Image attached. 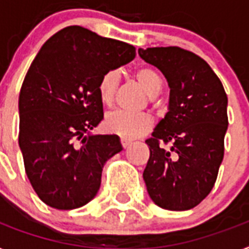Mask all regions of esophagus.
I'll return each mask as SVG.
<instances>
[{"mask_svg":"<svg viewBox=\"0 0 249 249\" xmlns=\"http://www.w3.org/2000/svg\"><path fill=\"white\" fill-rule=\"evenodd\" d=\"M130 141H128V139H125V138H121V145L124 147V148H126V147H129L130 145Z\"/></svg>","mask_w":249,"mask_h":249,"instance_id":"1","label":"esophagus"}]
</instances>
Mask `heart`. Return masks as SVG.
Segmentation results:
<instances>
[{
  "label": "heart",
  "mask_w": 249,
  "mask_h": 249,
  "mask_svg": "<svg viewBox=\"0 0 249 249\" xmlns=\"http://www.w3.org/2000/svg\"><path fill=\"white\" fill-rule=\"evenodd\" d=\"M137 82L144 92L151 97L157 96L162 88V79L152 68H141L134 72ZM120 74L118 70H108L101 76L98 82V94L104 104H111L118 90ZM153 120L147 114H130L126 111H112L105 119L107 130L120 135L125 139L138 138L152 128Z\"/></svg>",
  "instance_id": "b5f03b06"
}]
</instances>
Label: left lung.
Here are the masks:
<instances>
[{"instance_id":"left-lung-1","label":"left lung","mask_w":249,"mask_h":249,"mask_svg":"<svg viewBox=\"0 0 249 249\" xmlns=\"http://www.w3.org/2000/svg\"><path fill=\"white\" fill-rule=\"evenodd\" d=\"M138 53L161 70L170 87L169 111L145 141L147 192L161 209L191 210L210 195L219 174L228 97L209 64L193 52L171 46L139 48ZM161 142L171 148L161 147Z\"/></svg>"}]
</instances>
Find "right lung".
Here are the masks:
<instances>
[{"label": "right lung", "instance_id": "1", "mask_svg": "<svg viewBox=\"0 0 249 249\" xmlns=\"http://www.w3.org/2000/svg\"><path fill=\"white\" fill-rule=\"evenodd\" d=\"M134 57V46L71 25L33 60L20 89L19 145L46 205L74 210L97 195L104 165L123 149L118 135L89 134L104 119L98 82Z\"/></svg>", "mask_w": 249, "mask_h": 249}]
</instances>
